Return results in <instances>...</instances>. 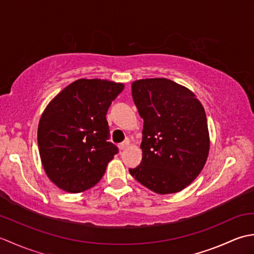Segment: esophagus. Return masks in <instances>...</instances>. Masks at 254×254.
<instances>
[{"label": "esophagus", "mask_w": 254, "mask_h": 254, "mask_svg": "<svg viewBox=\"0 0 254 254\" xmlns=\"http://www.w3.org/2000/svg\"><path fill=\"white\" fill-rule=\"evenodd\" d=\"M128 145H130V141H128V139H126V141H124V142L119 144V148H120L121 150H123V149H126L127 147H128Z\"/></svg>", "instance_id": "esophagus-1"}]
</instances>
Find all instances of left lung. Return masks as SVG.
<instances>
[{"label": "left lung", "instance_id": "1", "mask_svg": "<svg viewBox=\"0 0 254 254\" xmlns=\"http://www.w3.org/2000/svg\"><path fill=\"white\" fill-rule=\"evenodd\" d=\"M143 118V158L132 177L158 194L183 190L206 163L209 135L205 110L190 89L167 78L132 83Z\"/></svg>", "mask_w": 254, "mask_h": 254}]
</instances>
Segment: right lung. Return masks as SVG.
Segmentation results:
<instances>
[{"label":"right lung","instance_id":"add662e5","mask_svg":"<svg viewBox=\"0 0 254 254\" xmlns=\"http://www.w3.org/2000/svg\"><path fill=\"white\" fill-rule=\"evenodd\" d=\"M124 85L80 78L47 106L38 126V146L48 178L62 190L79 193L93 188L118 154L110 137L107 111Z\"/></svg>","mask_w":254,"mask_h":254}]
</instances>
